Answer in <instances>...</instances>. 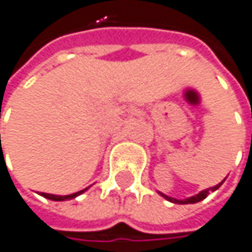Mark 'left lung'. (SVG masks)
<instances>
[{
	"mask_svg": "<svg viewBox=\"0 0 252 252\" xmlns=\"http://www.w3.org/2000/svg\"><path fill=\"white\" fill-rule=\"evenodd\" d=\"M222 185V182L220 183V185H217V186H212V188H209V189H204V191H201L200 194H197V195H194V197H189V198H186V200H176V198H171V197H167V195H163V194H160L163 198H167L168 201H171V203H179V204H192V203H198V201H201V200H204L207 195H209V192H212V191H217L218 188Z\"/></svg>",
	"mask_w": 252,
	"mask_h": 252,
	"instance_id": "obj_1",
	"label": "left lung"
}]
</instances>
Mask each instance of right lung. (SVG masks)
<instances>
[{
	"label": "right lung",
	"mask_w": 252,
	"mask_h": 252,
	"mask_svg": "<svg viewBox=\"0 0 252 252\" xmlns=\"http://www.w3.org/2000/svg\"><path fill=\"white\" fill-rule=\"evenodd\" d=\"M84 191H79V192H75V194H70V195H52V194H42L43 197H46V198H49V200H54V201H64V200H72V198H75V197H78L79 194H82Z\"/></svg>",
	"instance_id": "add662e5"
}]
</instances>
